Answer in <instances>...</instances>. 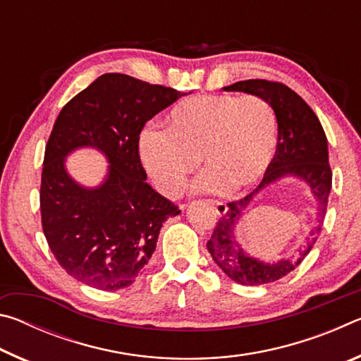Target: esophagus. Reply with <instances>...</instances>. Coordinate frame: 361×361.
I'll use <instances>...</instances> for the list:
<instances>
[{"instance_id":"34e87169","label":"esophagus","mask_w":361,"mask_h":361,"mask_svg":"<svg viewBox=\"0 0 361 361\" xmlns=\"http://www.w3.org/2000/svg\"><path fill=\"white\" fill-rule=\"evenodd\" d=\"M209 204L212 205V209L215 210V213L219 216L226 215V212H228V205L223 204V202H218V200H209Z\"/></svg>"}]
</instances>
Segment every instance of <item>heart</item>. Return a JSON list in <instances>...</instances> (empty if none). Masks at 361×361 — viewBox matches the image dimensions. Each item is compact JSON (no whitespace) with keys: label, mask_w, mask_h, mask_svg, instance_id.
Here are the masks:
<instances>
[{"label":"heart","mask_w":361,"mask_h":361,"mask_svg":"<svg viewBox=\"0 0 361 361\" xmlns=\"http://www.w3.org/2000/svg\"><path fill=\"white\" fill-rule=\"evenodd\" d=\"M277 140V113L261 97L195 95L170 109L166 130L143 129L138 151L162 194L181 192L199 157L195 192H242L264 176Z\"/></svg>","instance_id":"1"}]
</instances>
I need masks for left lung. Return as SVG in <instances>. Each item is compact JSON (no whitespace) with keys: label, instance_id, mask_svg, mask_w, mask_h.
Segmentation results:
<instances>
[{"label":"left lung","instance_id":"obj_1","mask_svg":"<svg viewBox=\"0 0 361 361\" xmlns=\"http://www.w3.org/2000/svg\"><path fill=\"white\" fill-rule=\"evenodd\" d=\"M226 92H243L271 103L279 119V140L276 156L259 186L240 200L228 204L226 215L218 219L207 250L213 261L231 280L240 285H264L288 276L301 264L312 250L322 232L333 173L328 162V142L317 114L295 90L282 82L266 79H247L223 87ZM285 176L302 179L319 202L317 224L303 245L288 259L264 262L255 259L235 239V226L245 214L247 205L261 188Z\"/></svg>","mask_w":361,"mask_h":361}]
</instances>
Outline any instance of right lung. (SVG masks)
I'll return each instance as SVG.
<instances>
[{
	"label": "right lung",
	"mask_w": 361,
	"mask_h": 361,
	"mask_svg": "<svg viewBox=\"0 0 361 361\" xmlns=\"http://www.w3.org/2000/svg\"><path fill=\"white\" fill-rule=\"evenodd\" d=\"M183 95L106 73L57 116L42 164L41 221L49 248L73 279L105 291L130 286L154 253L162 223L180 213L146 183L138 140L146 122ZM78 147L107 157V178L97 188L66 172L64 159Z\"/></svg>",
	"instance_id": "right-lung-1"
}]
</instances>
